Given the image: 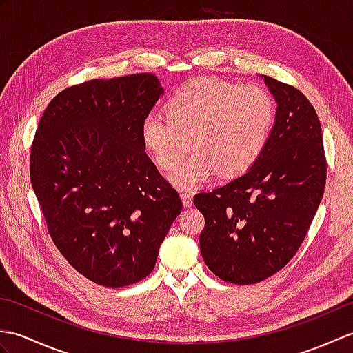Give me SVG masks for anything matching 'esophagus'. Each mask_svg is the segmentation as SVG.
<instances>
[{
    "mask_svg": "<svg viewBox=\"0 0 353 353\" xmlns=\"http://www.w3.org/2000/svg\"><path fill=\"white\" fill-rule=\"evenodd\" d=\"M181 196H182V201H183V205L185 206H192V199H194V196H192V192H190V191H181Z\"/></svg>",
    "mask_w": 353,
    "mask_h": 353,
    "instance_id": "obj_1",
    "label": "esophagus"
}]
</instances>
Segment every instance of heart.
I'll list each match as a JSON object with an SVG mask.
<instances>
[{
    "instance_id": "b5f03b06",
    "label": "heart",
    "mask_w": 353,
    "mask_h": 353,
    "mask_svg": "<svg viewBox=\"0 0 353 353\" xmlns=\"http://www.w3.org/2000/svg\"><path fill=\"white\" fill-rule=\"evenodd\" d=\"M274 117V100L264 88L200 79L171 97L167 114L145 115L141 138L163 170L175 167L191 145L194 152L170 179L192 188L215 171L229 179L250 170L264 152Z\"/></svg>"
}]
</instances>
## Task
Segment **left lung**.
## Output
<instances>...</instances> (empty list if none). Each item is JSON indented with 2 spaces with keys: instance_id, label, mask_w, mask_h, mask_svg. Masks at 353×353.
<instances>
[{
  "instance_id": "left-lung-1",
  "label": "left lung",
  "mask_w": 353,
  "mask_h": 353,
  "mask_svg": "<svg viewBox=\"0 0 353 353\" xmlns=\"http://www.w3.org/2000/svg\"><path fill=\"white\" fill-rule=\"evenodd\" d=\"M262 79L277 103L264 152L245 174L194 197L205 216V264L236 285L258 283L288 264L308 234L326 183L316 109L297 88Z\"/></svg>"
}]
</instances>
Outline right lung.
<instances>
[{
    "label": "right lung",
    "mask_w": 353,
    "mask_h": 353,
    "mask_svg": "<svg viewBox=\"0 0 353 353\" xmlns=\"http://www.w3.org/2000/svg\"><path fill=\"white\" fill-rule=\"evenodd\" d=\"M162 92L150 72L74 85L50 101L34 134L30 181L48 234L103 287H129L152 273L182 212L141 138Z\"/></svg>",
    "instance_id": "obj_1"
}]
</instances>
